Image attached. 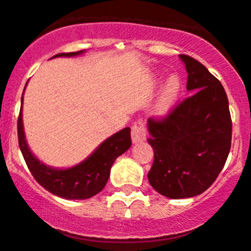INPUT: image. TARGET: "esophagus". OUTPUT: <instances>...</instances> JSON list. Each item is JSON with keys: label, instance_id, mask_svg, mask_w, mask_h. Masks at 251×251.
<instances>
[{"label": "esophagus", "instance_id": "esophagus-1", "mask_svg": "<svg viewBox=\"0 0 251 251\" xmlns=\"http://www.w3.org/2000/svg\"><path fill=\"white\" fill-rule=\"evenodd\" d=\"M146 125L142 120H137L133 123L132 131H131V137L133 143H140L146 140Z\"/></svg>", "mask_w": 251, "mask_h": 251}]
</instances>
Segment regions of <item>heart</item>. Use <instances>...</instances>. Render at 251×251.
<instances>
[{
	"label": "heart",
	"instance_id": "heart-1",
	"mask_svg": "<svg viewBox=\"0 0 251 251\" xmlns=\"http://www.w3.org/2000/svg\"><path fill=\"white\" fill-rule=\"evenodd\" d=\"M179 92L180 81L177 79V77L172 76L170 78H168L164 87L160 91V94L158 96L157 100H155L154 106H153V113L158 116H164L165 114L169 113V110L176 100L177 96H179Z\"/></svg>",
	"mask_w": 251,
	"mask_h": 251
}]
</instances>
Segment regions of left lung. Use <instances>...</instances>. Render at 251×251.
<instances>
[{"mask_svg": "<svg viewBox=\"0 0 251 251\" xmlns=\"http://www.w3.org/2000/svg\"><path fill=\"white\" fill-rule=\"evenodd\" d=\"M191 94L160 119H148L154 159L148 181L169 199L200 195L217 179L232 142V119L221 82L201 62L180 55Z\"/></svg>", "mask_w": 251, "mask_h": 251, "instance_id": "obj_1", "label": "left lung"}]
</instances>
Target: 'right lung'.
Segmentation results:
<instances>
[{"label":"right lung","instance_id":"1","mask_svg":"<svg viewBox=\"0 0 251 251\" xmlns=\"http://www.w3.org/2000/svg\"><path fill=\"white\" fill-rule=\"evenodd\" d=\"M83 52V50L77 52H62L57 53L53 57L57 56L70 57V56L81 55ZM22 105H23V96H22ZM130 127H125L124 130L114 133L79 164L67 169H55L41 163L31 153L24 136L22 109L18 118L19 148L34 179L45 190L66 200H86L103 190L110 175V168L113 163L119 155L130 148Z\"/></svg>","mask_w":251,"mask_h":251}]
</instances>
